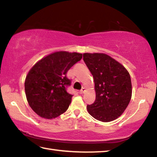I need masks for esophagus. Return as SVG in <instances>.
I'll use <instances>...</instances> for the list:
<instances>
[{
	"instance_id": "1",
	"label": "esophagus",
	"mask_w": 157,
	"mask_h": 157,
	"mask_svg": "<svg viewBox=\"0 0 157 157\" xmlns=\"http://www.w3.org/2000/svg\"><path fill=\"white\" fill-rule=\"evenodd\" d=\"M85 92V89L84 88H82L80 91H79V94H84V93Z\"/></svg>"
}]
</instances>
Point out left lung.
I'll return each instance as SVG.
<instances>
[{
    "mask_svg": "<svg viewBox=\"0 0 157 157\" xmlns=\"http://www.w3.org/2000/svg\"><path fill=\"white\" fill-rule=\"evenodd\" d=\"M83 60L95 82V100L86 109L98 121L116 120L126 109L132 98V82L127 69L104 53H84Z\"/></svg>",
    "mask_w": 157,
    "mask_h": 157,
    "instance_id": "1",
    "label": "left lung"
}]
</instances>
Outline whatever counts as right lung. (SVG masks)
<instances>
[{"label":"right lung","mask_w":157,"mask_h":157,"mask_svg":"<svg viewBox=\"0 0 157 157\" xmlns=\"http://www.w3.org/2000/svg\"><path fill=\"white\" fill-rule=\"evenodd\" d=\"M82 58L81 53L55 52L42 58L29 71L25 80V95L37 115L52 119L68 109L73 95L66 91L71 84L66 73Z\"/></svg>","instance_id":"add662e5"}]
</instances>
